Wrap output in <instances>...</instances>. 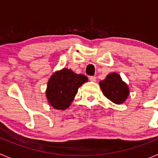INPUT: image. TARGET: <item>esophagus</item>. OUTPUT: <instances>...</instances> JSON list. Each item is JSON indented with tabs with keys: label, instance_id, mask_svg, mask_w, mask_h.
I'll return each instance as SVG.
<instances>
[{
	"label": "esophagus",
	"instance_id": "esophagus-1",
	"mask_svg": "<svg viewBox=\"0 0 158 158\" xmlns=\"http://www.w3.org/2000/svg\"><path fill=\"white\" fill-rule=\"evenodd\" d=\"M89 80L91 81H96V76H91V77H89Z\"/></svg>",
	"mask_w": 158,
	"mask_h": 158
}]
</instances>
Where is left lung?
Masks as SVG:
<instances>
[{"label":"left lung","instance_id":"8db88e82","mask_svg":"<svg viewBox=\"0 0 158 158\" xmlns=\"http://www.w3.org/2000/svg\"><path fill=\"white\" fill-rule=\"evenodd\" d=\"M100 86L104 96L115 104L123 103L129 95L128 86L115 73L107 75L104 81L100 82Z\"/></svg>","mask_w":158,"mask_h":158}]
</instances>
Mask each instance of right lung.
Masks as SVG:
<instances>
[{"label":"right lung","instance_id":"1","mask_svg":"<svg viewBox=\"0 0 158 158\" xmlns=\"http://www.w3.org/2000/svg\"><path fill=\"white\" fill-rule=\"evenodd\" d=\"M88 81L85 75L77 74L71 69H63L51 76L46 92L49 104L58 110L69 107L79 87Z\"/></svg>","mask_w":158,"mask_h":158}]
</instances>
